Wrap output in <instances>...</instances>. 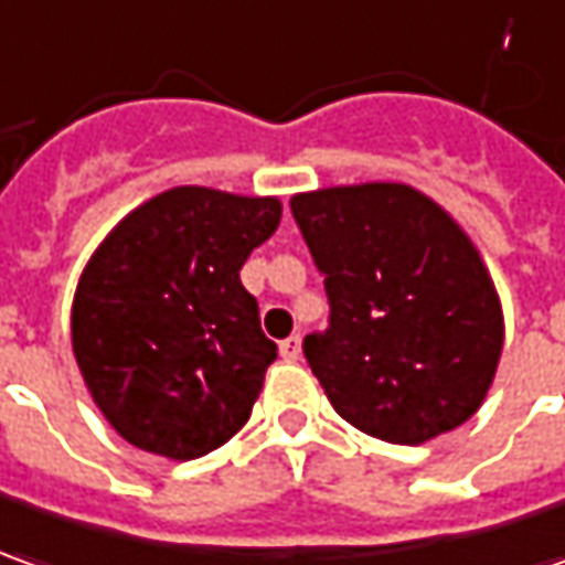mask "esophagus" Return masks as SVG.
<instances>
[{"label":"esophagus","instance_id":"obj_1","mask_svg":"<svg viewBox=\"0 0 565 565\" xmlns=\"http://www.w3.org/2000/svg\"><path fill=\"white\" fill-rule=\"evenodd\" d=\"M299 352H302V340H299V337H287V340H281V355L287 362H297Z\"/></svg>","mask_w":565,"mask_h":565}]
</instances>
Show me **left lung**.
Masks as SVG:
<instances>
[{"label":"left lung","instance_id":"1","mask_svg":"<svg viewBox=\"0 0 565 565\" xmlns=\"http://www.w3.org/2000/svg\"><path fill=\"white\" fill-rule=\"evenodd\" d=\"M290 210L331 302V328L302 352L333 412L395 445L470 420L498 371L504 315L467 232L398 182L318 188Z\"/></svg>","mask_w":565,"mask_h":565}]
</instances>
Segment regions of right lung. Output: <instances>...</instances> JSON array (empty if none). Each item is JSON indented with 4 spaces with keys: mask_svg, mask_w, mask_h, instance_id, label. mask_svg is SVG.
I'll return each mask as SVG.
<instances>
[{
    "mask_svg": "<svg viewBox=\"0 0 565 565\" xmlns=\"http://www.w3.org/2000/svg\"><path fill=\"white\" fill-rule=\"evenodd\" d=\"M278 222V198L179 185L92 253L73 297V355L126 443L194 460L250 420L278 347L241 266Z\"/></svg>",
    "mask_w": 565,
    "mask_h": 565,
    "instance_id": "add662e5",
    "label": "right lung"
}]
</instances>
